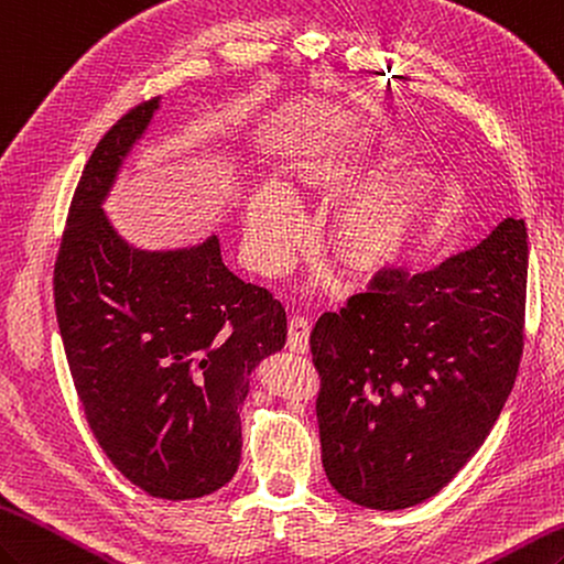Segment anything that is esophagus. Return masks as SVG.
Masks as SVG:
<instances>
[{"label": "esophagus", "instance_id": "34e87169", "mask_svg": "<svg viewBox=\"0 0 564 564\" xmlns=\"http://www.w3.org/2000/svg\"><path fill=\"white\" fill-rule=\"evenodd\" d=\"M308 335H311V323L306 316L302 314H294L290 318V335H286V347L292 349V352H306L308 349Z\"/></svg>", "mask_w": 564, "mask_h": 564}]
</instances>
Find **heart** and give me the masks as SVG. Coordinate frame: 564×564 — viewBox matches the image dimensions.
<instances>
[{
  "label": "heart",
  "mask_w": 564,
  "mask_h": 564,
  "mask_svg": "<svg viewBox=\"0 0 564 564\" xmlns=\"http://www.w3.org/2000/svg\"><path fill=\"white\" fill-rule=\"evenodd\" d=\"M410 231V205L403 183H386L355 199L335 219L330 246L355 268H371L391 258ZM302 236L296 199L282 185H260L246 212V250L260 272H280L290 265Z\"/></svg>",
  "instance_id": "heart-1"
}]
</instances>
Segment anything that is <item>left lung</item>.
<instances>
[{
    "label": "left lung",
    "instance_id": "obj_1",
    "mask_svg": "<svg viewBox=\"0 0 564 564\" xmlns=\"http://www.w3.org/2000/svg\"><path fill=\"white\" fill-rule=\"evenodd\" d=\"M527 239L509 217L440 268H383L316 321L323 468L349 502L415 507L482 446L523 355Z\"/></svg>",
    "mask_w": 564,
    "mask_h": 564
}]
</instances>
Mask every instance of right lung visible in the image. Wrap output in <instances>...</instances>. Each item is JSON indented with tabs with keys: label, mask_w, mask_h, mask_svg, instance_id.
Segmentation results:
<instances>
[{
	"label": "right lung",
	"mask_w": 564,
	"mask_h": 564,
	"mask_svg": "<svg viewBox=\"0 0 564 564\" xmlns=\"http://www.w3.org/2000/svg\"><path fill=\"white\" fill-rule=\"evenodd\" d=\"M159 108L134 106L96 144L74 191L53 294L86 422L124 478L159 499L227 485L256 365L284 347L286 314L224 265L217 236L166 253L124 243L104 199Z\"/></svg>",
	"instance_id": "1"
}]
</instances>
